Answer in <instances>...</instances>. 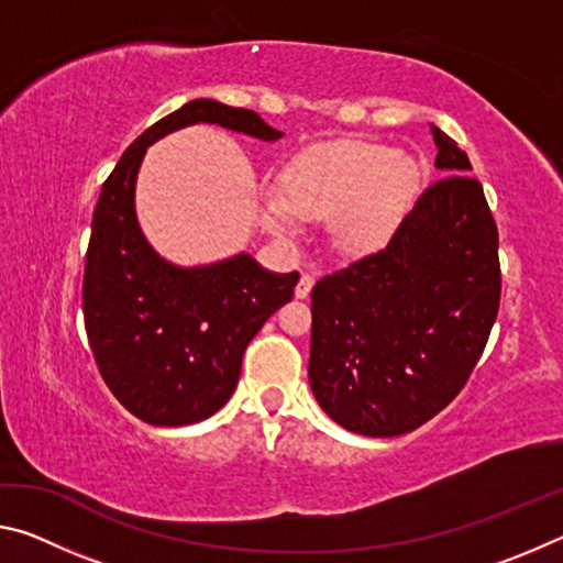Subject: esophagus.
Segmentation results:
<instances>
[{
    "label": "esophagus",
    "mask_w": 563,
    "mask_h": 563,
    "mask_svg": "<svg viewBox=\"0 0 563 563\" xmlns=\"http://www.w3.org/2000/svg\"><path fill=\"white\" fill-rule=\"evenodd\" d=\"M312 285H316V278H312L310 273H302L298 285H295V298H300V300L308 298L310 290H312Z\"/></svg>",
    "instance_id": "esophagus-1"
}]
</instances>
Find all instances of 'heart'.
<instances>
[{
    "label": "heart",
    "instance_id": "obj_1",
    "mask_svg": "<svg viewBox=\"0 0 563 563\" xmlns=\"http://www.w3.org/2000/svg\"><path fill=\"white\" fill-rule=\"evenodd\" d=\"M283 188H263L261 218L268 231L288 235L298 218L330 221L342 253L375 251L424 184L417 158L362 141H330L295 154L283 168Z\"/></svg>",
    "mask_w": 563,
    "mask_h": 563
}]
</instances>
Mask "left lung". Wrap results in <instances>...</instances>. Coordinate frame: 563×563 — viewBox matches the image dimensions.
Masks as SVG:
<instances>
[{
  "label": "left lung",
  "mask_w": 563,
  "mask_h": 563,
  "mask_svg": "<svg viewBox=\"0 0 563 563\" xmlns=\"http://www.w3.org/2000/svg\"><path fill=\"white\" fill-rule=\"evenodd\" d=\"M444 178L389 243L312 288L310 387L340 427L417 430L460 395L499 312V233L464 151L432 126Z\"/></svg>",
  "instance_id": "obj_1"
}]
</instances>
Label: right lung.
<instances>
[{
  "label": "right lung",
  "mask_w": 563,
  "mask_h": 563,
  "mask_svg": "<svg viewBox=\"0 0 563 563\" xmlns=\"http://www.w3.org/2000/svg\"><path fill=\"white\" fill-rule=\"evenodd\" d=\"M194 123L261 141L283 133L251 109L188 101L126 148L101 188L84 268V325L103 383L133 417L184 427L216 415L241 377L247 342L292 298L298 273H271L247 253L180 268L154 251L136 218L146 148Z\"/></svg>",
  "instance_id": "obj_1"
}]
</instances>
